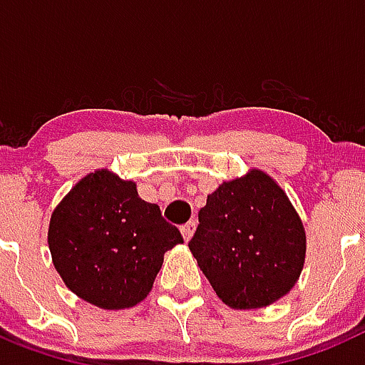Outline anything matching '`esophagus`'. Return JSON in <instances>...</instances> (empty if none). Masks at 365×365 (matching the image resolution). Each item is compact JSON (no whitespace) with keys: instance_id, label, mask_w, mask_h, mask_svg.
<instances>
[{"instance_id":"obj_1","label":"esophagus","mask_w":365,"mask_h":365,"mask_svg":"<svg viewBox=\"0 0 365 365\" xmlns=\"http://www.w3.org/2000/svg\"><path fill=\"white\" fill-rule=\"evenodd\" d=\"M195 227H196V222H195V220H191V222H187V224H183V226L180 227V230H182L183 239H185V240L191 239L192 233H195Z\"/></svg>"}]
</instances>
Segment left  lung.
<instances>
[{
	"label": "left lung",
	"mask_w": 365,
	"mask_h": 365,
	"mask_svg": "<svg viewBox=\"0 0 365 365\" xmlns=\"http://www.w3.org/2000/svg\"><path fill=\"white\" fill-rule=\"evenodd\" d=\"M189 250L231 309H261L290 292L305 262L299 215L259 169L224 182L198 213Z\"/></svg>",
	"instance_id": "left-lung-1"
}]
</instances>
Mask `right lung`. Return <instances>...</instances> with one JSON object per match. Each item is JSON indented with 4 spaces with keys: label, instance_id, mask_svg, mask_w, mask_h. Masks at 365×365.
<instances>
[{
    "label": "right lung",
    "instance_id": "obj_1",
    "mask_svg": "<svg viewBox=\"0 0 365 365\" xmlns=\"http://www.w3.org/2000/svg\"><path fill=\"white\" fill-rule=\"evenodd\" d=\"M47 242L71 292L101 309L121 310L147 297L165 252L183 239L156 204L139 198L134 182L99 169L56 205Z\"/></svg>",
    "mask_w": 365,
    "mask_h": 365
}]
</instances>
